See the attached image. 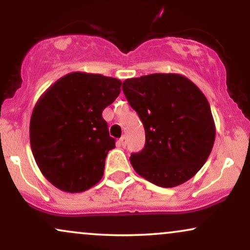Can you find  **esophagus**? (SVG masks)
Instances as JSON below:
<instances>
[{"instance_id":"34e87169","label":"esophagus","mask_w":250,"mask_h":250,"mask_svg":"<svg viewBox=\"0 0 250 250\" xmlns=\"http://www.w3.org/2000/svg\"><path fill=\"white\" fill-rule=\"evenodd\" d=\"M120 145H121L122 147H125V145H127V139H125V136H122L121 139H120Z\"/></svg>"}]
</instances>
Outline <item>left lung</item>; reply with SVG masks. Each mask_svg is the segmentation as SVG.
<instances>
[{
    "mask_svg": "<svg viewBox=\"0 0 250 250\" xmlns=\"http://www.w3.org/2000/svg\"><path fill=\"white\" fill-rule=\"evenodd\" d=\"M143 123L146 146L131 154L137 174L163 188L190 180L213 149L215 122L207 97L181 74H150L122 85Z\"/></svg>",
    "mask_w": 250,
    "mask_h": 250,
    "instance_id": "obj_1",
    "label": "left lung"
}]
</instances>
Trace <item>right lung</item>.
I'll list each match as a JSON object with an SVG mask.
<instances>
[{"instance_id": "obj_1", "label": "right lung", "mask_w": 250, "mask_h": 250, "mask_svg": "<svg viewBox=\"0 0 250 250\" xmlns=\"http://www.w3.org/2000/svg\"><path fill=\"white\" fill-rule=\"evenodd\" d=\"M122 82L74 71L42 94L29 125L31 151L43 176L60 190L81 193L103 176L115 148L102 111L120 95Z\"/></svg>"}]
</instances>
